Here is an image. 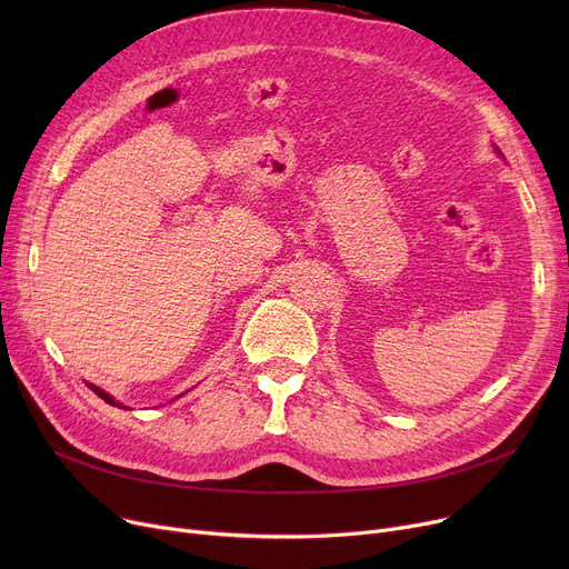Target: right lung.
<instances>
[{"mask_svg":"<svg viewBox=\"0 0 569 569\" xmlns=\"http://www.w3.org/2000/svg\"><path fill=\"white\" fill-rule=\"evenodd\" d=\"M89 387H92V390H94V392H97V395H99V397H101V399H103V401H106V403H110V406H114V399H112V397H110V395H106V392H103V390H99V387H94V385H89Z\"/></svg>","mask_w":569,"mask_h":569,"instance_id":"add662e5","label":"right lung"}]
</instances>
